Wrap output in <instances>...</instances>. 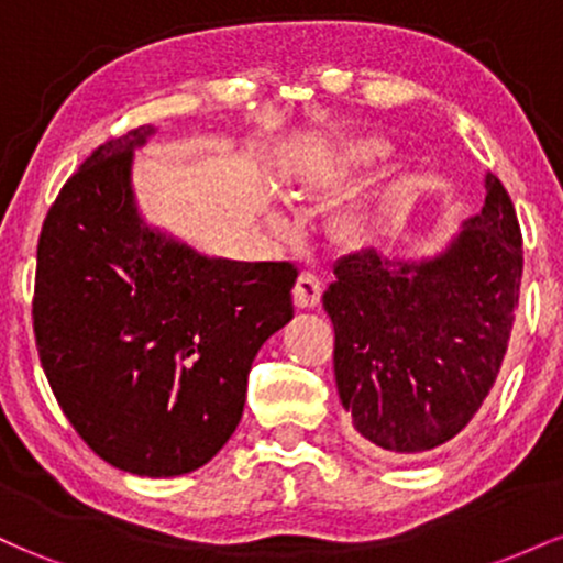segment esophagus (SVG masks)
<instances>
[{"label": "esophagus", "instance_id": "34e87169", "mask_svg": "<svg viewBox=\"0 0 563 563\" xmlns=\"http://www.w3.org/2000/svg\"><path fill=\"white\" fill-rule=\"evenodd\" d=\"M322 283L314 273H301L294 288V301L299 309H314L320 303Z\"/></svg>", "mask_w": 563, "mask_h": 563}]
</instances>
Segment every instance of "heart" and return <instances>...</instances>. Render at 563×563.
Returning a JSON list of instances; mask_svg holds the SVG:
<instances>
[{"label": "heart", "instance_id": "b5f03b06", "mask_svg": "<svg viewBox=\"0 0 563 563\" xmlns=\"http://www.w3.org/2000/svg\"><path fill=\"white\" fill-rule=\"evenodd\" d=\"M391 153V145L386 140L380 137H360V140H352L346 142V145H341L339 151L331 156V164H328V172L331 174H354L360 169H371V166H376L384 161L386 156ZM373 211H363V214L357 217V224H371L373 222ZM275 219H280L275 214Z\"/></svg>", "mask_w": 563, "mask_h": 563}]
</instances>
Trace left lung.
<instances>
[{"label":"left lung","mask_w":563,"mask_h":563,"mask_svg":"<svg viewBox=\"0 0 563 563\" xmlns=\"http://www.w3.org/2000/svg\"><path fill=\"white\" fill-rule=\"evenodd\" d=\"M484 206L431 256L349 254L322 294L335 386L357 442L416 455L461 434L493 389L519 303L521 230L495 174Z\"/></svg>","instance_id":"8db88e82"}]
</instances>
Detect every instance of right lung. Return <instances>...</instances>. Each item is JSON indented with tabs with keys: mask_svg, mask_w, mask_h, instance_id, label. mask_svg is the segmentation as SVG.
<instances>
[{
	"mask_svg": "<svg viewBox=\"0 0 563 563\" xmlns=\"http://www.w3.org/2000/svg\"><path fill=\"white\" fill-rule=\"evenodd\" d=\"M145 124L63 185L36 251L44 376L84 442L151 479L190 474L238 429L254 357L294 318L288 262L206 256L156 228L134 192Z\"/></svg>",
	"mask_w": 563,
	"mask_h": 563,
	"instance_id": "add662e5",
	"label": "right lung"
}]
</instances>
